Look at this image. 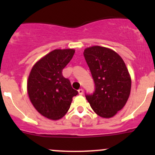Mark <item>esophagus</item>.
<instances>
[{
    "mask_svg": "<svg viewBox=\"0 0 155 155\" xmlns=\"http://www.w3.org/2000/svg\"><path fill=\"white\" fill-rule=\"evenodd\" d=\"M78 92H79V94L82 95V94H83V93H84V91H83V89H82V88H80V89H79Z\"/></svg>",
    "mask_w": 155,
    "mask_h": 155,
    "instance_id": "1",
    "label": "esophagus"
}]
</instances>
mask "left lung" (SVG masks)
Listing matches in <instances>:
<instances>
[{"label": "left lung", "instance_id": "left-lung-1", "mask_svg": "<svg viewBox=\"0 0 155 155\" xmlns=\"http://www.w3.org/2000/svg\"><path fill=\"white\" fill-rule=\"evenodd\" d=\"M84 56L95 83L87 102L99 116L109 118L123 109L129 98L131 77L121 56L111 48L100 46L87 47Z\"/></svg>", "mask_w": 155, "mask_h": 155}]
</instances>
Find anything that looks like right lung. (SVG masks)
Instances as JSON below:
<instances>
[{
	"instance_id": "right-lung-1",
	"label": "right lung",
	"mask_w": 155,
	"mask_h": 155,
	"mask_svg": "<svg viewBox=\"0 0 155 155\" xmlns=\"http://www.w3.org/2000/svg\"><path fill=\"white\" fill-rule=\"evenodd\" d=\"M74 52L73 48L53 50L37 61L30 72L27 81L30 101L39 113L50 120L64 116L78 94L62 76V70Z\"/></svg>"
}]
</instances>
